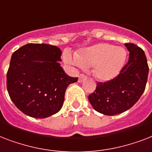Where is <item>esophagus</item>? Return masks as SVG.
<instances>
[{
    "mask_svg": "<svg viewBox=\"0 0 152 152\" xmlns=\"http://www.w3.org/2000/svg\"><path fill=\"white\" fill-rule=\"evenodd\" d=\"M86 78V76H85L84 75H80L79 77H78V82H82Z\"/></svg>",
    "mask_w": 152,
    "mask_h": 152,
    "instance_id": "obj_1",
    "label": "esophagus"
}]
</instances>
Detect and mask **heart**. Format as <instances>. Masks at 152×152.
Listing matches in <instances>:
<instances>
[{"mask_svg": "<svg viewBox=\"0 0 152 152\" xmlns=\"http://www.w3.org/2000/svg\"><path fill=\"white\" fill-rule=\"evenodd\" d=\"M126 50L109 43H98L84 48L77 54L66 50L63 61L76 68L93 66V74L101 81H109L120 74L126 59Z\"/></svg>", "mask_w": 152, "mask_h": 152, "instance_id": "heart-1", "label": "heart"}]
</instances>
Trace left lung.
Segmentation results:
<instances>
[{"label":"left lung","instance_id":"left-lung-1","mask_svg":"<svg viewBox=\"0 0 152 152\" xmlns=\"http://www.w3.org/2000/svg\"><path fill=\"white\" fill-rule=\"evenodd\" d=\"M129 51V62L114 79L98 82L89 102L100 113L114 116L127 111L138 102L145 89L148 66L144 51L133 43L124 44Z\"/></svg>","mask_w":152,"mask_h":152}]
</instances>
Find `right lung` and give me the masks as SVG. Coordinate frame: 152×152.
<instances>
[{"label":"right lung","instance_id":"right-lung-1","mask_svg":"<svg viewBox=\"0 0 152 152\" xmlns=\"http://www.w3.org/2000/svg\"><path fill=\"white\" fill-rule=\"evenodd\" d=\"M61 55L56 46L29 43L12 55L7 89L15 105L27 116L40 119L57 113L67 86L77 81L63 70Z\"/></svg>","mask_w":152,"mask_h":152}]
</instances>
